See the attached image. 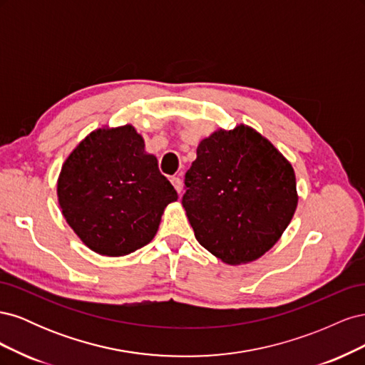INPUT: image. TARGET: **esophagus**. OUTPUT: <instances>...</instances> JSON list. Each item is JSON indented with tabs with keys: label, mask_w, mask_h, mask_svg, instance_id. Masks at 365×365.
<instances>
[{
	"label": "esophagus",
	"mask_w": 365,
	"mask_h": 365,
	"mask_svg": "<svg viewBox=\"0 0 365 365\" xmlns=\"http://www.w3.org/2000/svg\"><path fill=\"white\" fill-rule=\"evenodd\" d=\"M172 184H173V187L176 189V192L178 193H181V189H182V181H181V178L180 176H172Z\"/></svg>",
	"instance_id": "34e87169"
}]
</instances>
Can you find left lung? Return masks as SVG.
Returning a JSON list of instances; mask_svg holds the SVG:
<instances>
[{
  "instance_id": "obj_1",
  "label": "left lung",
  "mask_w": 365,
  "mask_h": 365,
  "mask_svg": "<svg viewBox=\"0 0 365 365\" xmlns=\"http://www.w3.org/2000/svg\"><path fill=\"white\" fill-rule=\"evenodd\" d=\"M196 155L182 195L196 240L227 263L259 259L297 208L291 164L244 125L215 132L200 143Z\"/></svg>"
}]
</instances>
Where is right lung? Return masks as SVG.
Listing matches in <instances>:
<instances>
[{"label":"right lung","instance_id":"1","mask_svg":"<svg viewBox=\"0 0 365 365\" xmlns=\"http://www.w3.org/2000/svg\"><path fill=\"white\" fill-rule=\"evenodd\" d=\"M58 196L83 244L113 257L148 245L165 205L178 200L130 125L91 132L63 163Z\"/></svg>","mask_w":365,"mask_h":365}]
</instances>
